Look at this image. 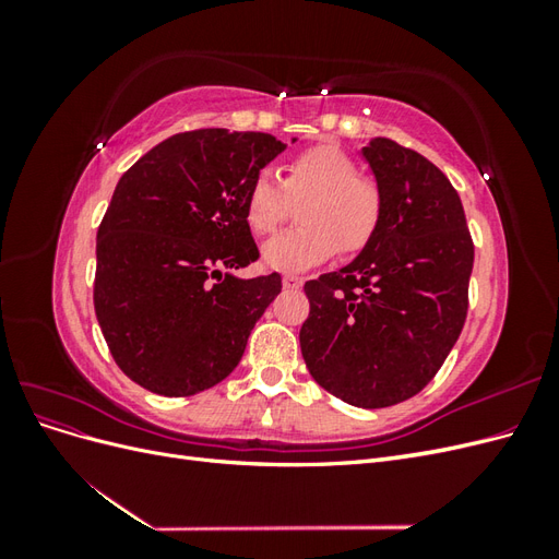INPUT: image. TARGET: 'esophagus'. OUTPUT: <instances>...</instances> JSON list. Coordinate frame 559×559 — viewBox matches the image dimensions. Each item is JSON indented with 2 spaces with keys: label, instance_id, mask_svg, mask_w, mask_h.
I'll return each mask as SVG.
<instances>
[{
  "label": "esophagus",
  "instance_id": "obj_1",
  "mask_svg": "<svg viewBox=\"0 0 559 559\" xmlns=\"http://www.w3.org/2000/svg\"><path fill=\"white\" fill-rule=\"evenodd\" d=\"M282 284H284V289H300L302 277H298V275H284Z\"/></svg>",
  "mask_w": 559,
  "mask_h": 559
}]
</instances>
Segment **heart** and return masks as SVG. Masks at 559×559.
<instances>
[{"label":"heart","mask_w":559,"mask_h":559,"mask_svg":"<svg viewBox=\"0 0 559 559\" xmlns=\"http://www.w3.org/2000/svg\"><path fill=\"white\" fill-rule=\"evenodd\" d=\"M300 202V226L265 242L263 261L282 273H298L335 257L357 253L376 238L384 200L380 183L359 173L343 148L321 144L286 160L282 181L273 170L253 175L245 193L247 226L257 235L275 233Z\"/></svg>","instance_id":"b5f03b06"}]
</instances>
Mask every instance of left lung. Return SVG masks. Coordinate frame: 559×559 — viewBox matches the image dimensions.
Here are the masks:
<instances>
[{
    "instance_id": "1",
    "label": "left lung",
    "mask_w": 559,
    "mask_h": 559,
    "mask_svg": "<svg viewBox=\"0 0 559 559\" xmlns=\"http://www.w3.org/2000/svg\"><path fill=\"white\" fill-rule=\"evenodd\" d=\"M364 158L382 189V222L349 265L306 282L300 352L333 396L386 408L419 394L460 337L473 240L460 195L431 160L386 138Z\"/></svg>"
}]
</instances>
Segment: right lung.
<instances>
[{"label": "right lung", "mask_w": 559, "mask_h": 559, "mask_svg": "<svg viewBox=\"0 0 559 559\" xmlns=\"http://www.w3.org/2000/svg\"><path fill=\"white\" fill-rule=\"evenodd\" d=\"M282 151L265 132H179L116 183L93 302L116 366L148 392L193 396L228 378L282 292L277 273L233 275L259 259L247 186Z\"/></svg>", "instance_id": "right-lung-1"}]
</instances>
